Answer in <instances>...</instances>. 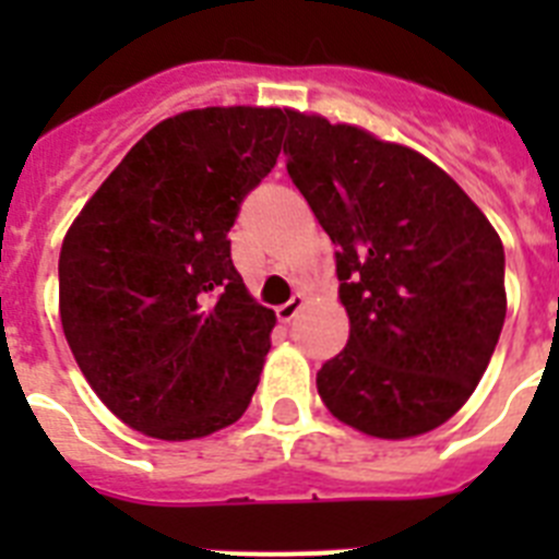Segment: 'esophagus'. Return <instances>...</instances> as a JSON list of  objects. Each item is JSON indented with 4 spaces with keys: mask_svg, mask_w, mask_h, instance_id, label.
<instances>
[{
    "mask_svg": "<svg viewBox=\"0 0 559 559\" xmlns=\"http://www.w3.org/2000/svg\"><path fill=\"white\" fill-rule=\"evenodd\" d=\"M302 305H305V294H294L288 299V302L276 308V319H280V322H283V324H288L290 319H294V316L299 313V310H302Z\"/></svg>",
    "mask_w": 559,
    "mask_h": 559,
    "instance_id": "34e87169",
    "label": "esophagus"
}]
</instances>
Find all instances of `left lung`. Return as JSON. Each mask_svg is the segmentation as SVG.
Listing matches in <instances>:
<instances>
[{
  "instance_id": "left-lung-1",
  "label": "left lung",
  "mask_w": 559,
  "mask_h": 559,
  "mask_svg": "<svg viewBox=\"0 0 559 559\" xmlns=\"http://www.w3.org/2000/svg\"><path fill=\"white\" fill-rule=\"evenodd\" d=\"M288 176L335 243L347 347L316 386L341 423L380 439L433 431L471 397L507 316L501 237L412 147L288 114Z\"/></svg>"
}]
</instances>
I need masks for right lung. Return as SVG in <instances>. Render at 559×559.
Returning a JSON list of instances; mask_svg holds the SVG:
<instances>
[{
    "label": "right lung",
    "mask_w": 559,
    "mask_h": 559,
    "mask_svg": "<svg viewBox=\"0 0 559 559\" xmlns=\"http://www.w3.org/2000/svg\"><path fill=\"white\" fill-rule=\"evenodd\" d=\"M283 108H199L142 136L69 226L61 324L126 426L195 439L249 408L274 310L231 263L229 229L280 156Z\"/></svg>",
    "instance_id": "1"
}]
</instances>
